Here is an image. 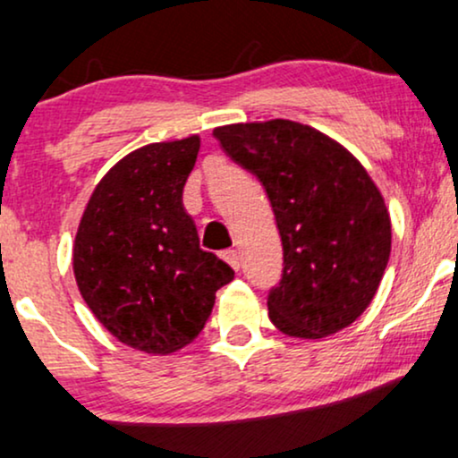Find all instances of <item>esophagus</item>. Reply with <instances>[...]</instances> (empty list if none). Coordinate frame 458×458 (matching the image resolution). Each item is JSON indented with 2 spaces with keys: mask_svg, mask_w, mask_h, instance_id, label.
I'll return each mask as SVG.
<instances>
[{
  "mask_svg": "<svg viewBox=\"0 0 458 458\" xmlns=\"http://www.w3.org/2000/svg\"><path fill=\"white\" fill-rule=\"evenodd\" d=\"M222 258L225 262L230 264V267L234 268V271H239L241 268V256H239V251L236 250H225L224 253H222Z\"/></svg>",
  "mask_w": 458,
  "mask_h": 458,
  "instance_id": "34e87169",
  "label": "esophagus"
}]
</instances>
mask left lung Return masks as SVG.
<instances>
[{
    "label": "left lung",
    "instance_id": "left-lung-1",
    "mask_svg": "<svg viewBox=\"0 0 458 458\" xmlns=\"http://www.w3.org/2000/svg\"><path fill=\"white\" fill-rule=\"evenodd\" d=\"M224 151L260 179L284 245L268 318L288 337L322 339L373 301L393 225L382 191L344 145L290 119L213 130Z\"/></svg>",
    "mask_w": 458,
    "mask_h": 458
}]
</instances>
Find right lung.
I'll list each match as a JSON object with an SVG mask.
<instances>
[{
  "label": "right lung",
  "mask_w": 458,
  "mask_h": 458,
  "mask_svg": "<svg viewBox=\"0 0 458 458\" xmlns=\"http://www.w3.org/2000/svg\"><path fill=\"white\" fill-rule=\"evenodd\" d=\"M200 136L151 142L121 157L82 211L72 268L98 322L145 354H173L205 328L234 271L198 241L183 207Z\"/></svg>",
  "instance_id": "add662e5"
}]
</instances>
